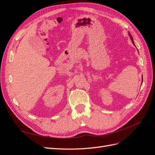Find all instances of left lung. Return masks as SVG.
Segmentation results:
<instances>
[{
  "mask_svg": "<svg viewBox=\"0 0 155 155\" xmlns=\"http://www.w3.org/2000/svg\"><path fill=\"white\" fill-rule=\"evenodd\" d=\"M129 36L130 37V39H131V41H132V42H133V45H134V41H133V37H132V36H131V35L130 34V33H129ZM142 81H143V78H142Z\"/></svg>",
  "mask_w": 155,
  "mask_h": 155,
  "instance_id": "1",
  "label": "left lung"
}]
</instances>
